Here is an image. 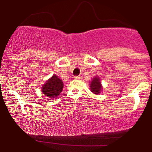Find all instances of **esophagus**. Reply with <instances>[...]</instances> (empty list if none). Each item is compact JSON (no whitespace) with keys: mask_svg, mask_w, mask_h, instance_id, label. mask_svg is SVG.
<instances>
[{"mask_svg":"<svg viewBox=\"0 0 152 152\" xmlns=\"http://www.w3.org/2000/svg\"><path fill=\"white\" fill-rule=\"evenodd\" d=\"M74 78L76 80H81L82 78H81V76H74Z\"/></svg>","mask_w":152,"mask_h":152,"instance_id":"obj_1","label":"esophagus"}]
</instances>
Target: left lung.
<instances>
[{
	"label": "left lung",
	"instance_id": "left-lung-1",
	"mask_svg": "<svg viewBox=\"0 0 152 152\" xmlns=\"http://www.w3.org/2000/svg\"><path fill=\"white\" fill-rule=\"evenodd\" d=\"M91 91L94 94H99L102 91V86L100 79L98 77H95L92 79L90 83Z\"/></svg>",
	"mask_w": 152,
	"mask_h": 152
}]
</instances>
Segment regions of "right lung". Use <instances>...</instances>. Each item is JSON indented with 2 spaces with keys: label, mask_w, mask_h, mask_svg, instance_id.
Listing matches in <instances>:
<instances>
[{
  "label": "right lung",
  "mask_w": 152,
  "mask_h": 152,
  "mask_svg": "<svg viewBox=\"0 0 152 152\" xmlns=\"http://www.w3.org/2000/svg\"><path fill=\"white\" fill-rule=\"evenodd\" d=\"M64 88V83L56 75H53L51 78L47 80L41 87V91L46 96L50 99H54L61 93Z\"/></svg>",
  "instance_id": "add662e5"
}]
</instances>
